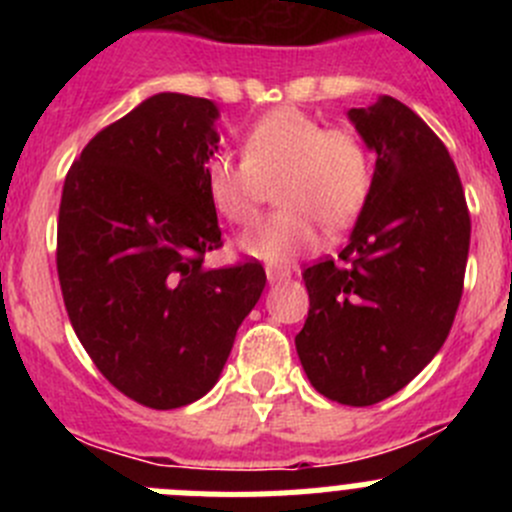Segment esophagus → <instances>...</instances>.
Wrapping results in <instances>:
<instances>
[{
  "label": "esophagus",
  "instance_id": "1",
  "mask_svg": "<svg viewBox=\"0 0 512 512\" xmlns=\"http://www.w3.org/2000/svg\"><path fill=\"white\" fill-rule=\"evenodd\" d=\"M267 280H270V285L285 282L289 280V270H282V267H267Z\"/></svg>",
  "mask_w": 512,
  "mask_h": 512
}]
</instances>
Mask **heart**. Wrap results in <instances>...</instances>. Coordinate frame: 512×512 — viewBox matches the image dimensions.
<instances>
[{"label": "heart", "mask_w": 512, "mask_h": 512, "mask_svg": "<svg viewBox=\"0 0 512 512\" xmlns=\"http://www.w3.org/2000/svg\"><path fill=\"white\" fill-rule=\"evenodd\" d=\"M275 215L247 227V255L282 265L347 227L366 205L374 183L369 151L349 128H327L309 113L282 106L257 118L242 136V160L215 156L205 165V193L220 218L245 225L275 183Z\"/></svg>", "instance_id": "1"}]
</instances>
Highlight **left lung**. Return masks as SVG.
Segmentation results:
<instances>
[{
    "instance_id": "left-lung-1",
    "label": "left lung",
    "mask_w": 512,
    "mask_h": 512,
    "mask_svg": "<svg viewBox=\"0 0 512 512\" xmlns=\"http://www.w3.org/2000/svg\"><path fill=\"white\" fill-rule=\"evenodd\" d=\"M376 153L374 183L344 265L304 270L309 314L294 337L314 389L371 406L404 389L451 332L466 277L471 215L441 138L391 96L352 108Z\"/></svg>"
}]
</instances>
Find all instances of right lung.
<instances>
[{"label": "right lung", "mask_w": 512, "mask_h": 512, "mask_svg": "<svg viewBox=\"0 0 512 512\" xmlns=\"http://www.w3.org/2000/svg\"><path fill=\"white\" fill-rule=\"evenodd\" d=\"M218 106L156 94L98 131L69 168L56 270L76 337L128 399L168 411L208 394L265 289L257 260L203 267L223 247L205 193Z\"/></svg>", "instance_id": "add662e5"}]
</instances>
